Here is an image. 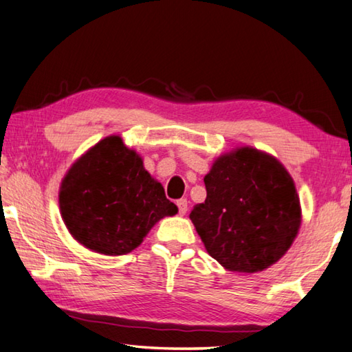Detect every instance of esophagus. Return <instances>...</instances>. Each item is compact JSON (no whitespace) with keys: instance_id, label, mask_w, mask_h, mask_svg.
<instances>
[{"instance_id":"1","label":"esophagus","mask_w":352,"mask_h":352,"mask_svg":"<svg viewBox=\"0 0 352 352\" xmlns=\"http://www.w3.org/2000/svg\"><path fill=\"white\" fill-rule=\"evenodd\" d=\"M177 206H178V212H180V215H186V212H188V199H178L177 201Z\"/></svg>"}]
</instances>
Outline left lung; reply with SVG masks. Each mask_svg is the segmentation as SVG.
Segmentation results:
<instances>
[{
  "mask_svg": "<svg viewBox=\"0 0 352 352\" xmlns=\"http://www.w3.org/2000/svg\"><path fill=\"white\" fill-rule=\"evenodd\" d=\"M204 184L206 201L195 204L189 218L226 270L263 272L288 252L302 209L290 172L276 157L235 148L215 158Z\"/></svg>",
  "mask_w": 352,
  "mask_h": 352,
  "instance_id": "left-lung-1",
  "label": "left lung"
}]
</instances>
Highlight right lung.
Masks as SVG:
<instances>
[{"label":"right lung","mask_w":352,"mask_h":352,"mask_svg":"<svg viewBox=\"0 0 352 352\" xmlns=\"http://www.w3.org/2000/svg\"><path fill=\"white\" fill-rule=\"evenodd\" d=\"M59 210L70 235L85 249L119 256L137 249L149 230L177 206L143 158L120 135H108L85 151L59 188Z\"/></svg>","instance_id":"1"}]
</instances>
